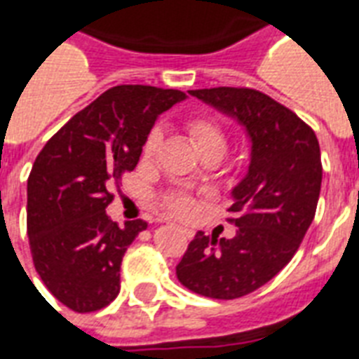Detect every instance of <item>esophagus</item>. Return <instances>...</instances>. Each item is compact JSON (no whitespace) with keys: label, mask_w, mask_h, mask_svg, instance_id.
I'll return each mask as SVG.
<instances>
[{"label":"esophagus","mask_w":359,"mask_h":359,"mask_svg":"<svg viewBox=\"0 0 359 359\" xmlns=\"http://www.w3.org/2000/svg\"><path fill=\"white\" fill-rule=\"evenodd\" d=\"M180 231H182V233H184L186 237H191V229H188V228H180Z\"/></svg>","instance_id":"1"}]
</instances>
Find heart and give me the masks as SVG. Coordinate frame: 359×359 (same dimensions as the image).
<instances>
[{"label":"heart","instance_id":"heart-1","mask_svg":"<svg viewBox=\"0 0 359 359\" xmlns=\"http://www.w3.org/2000/svg\"><path fill=\"white\" fill-rule=\"evenodd\" d=\"M186 131H188L191 143L201 156L212 152V154H218L222 158L224 152L228 150V131L218 120L210 118V116H191V118L186 120ZM160 141L161 131L158 128L150 130L143 143V158H152L160 147ZM161 203L171 215L179 216V218H190L196 212L198 199L188 191H171V194H165L161 198Z\"/></svg>","mask_w":359,"mask_h":359}]
</instances>
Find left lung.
Wrapping results in <instances>:
<instances>
[{
	"label": "left lung",
	"mask_w": 359,
	"mask_h": 359,
	"mask_svg": "<svg viewBox=\"0 0 359 359\" xmlns=\"http://www.w3.org/2000/svg\"><path fill=\"white\" fill-rule=\"evenodd\" d=\"M237 118L252 141L248 173L235 186L233 239L198 231L177 265L182 286L212 299H237L288 264L313 224L322 186L313 128L288 107L252 88L190 90Z\"/></svg>",
	"instance_id": "8db88e82"
}]
</instances>
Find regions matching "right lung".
I'll return each mask as SVG.
<instances>
[{
    "label": "right lung",
    "mask_w": 359,
    "mask_h": 359,
    "mask_svg": "<svg viewBox=\"0 0 359 359\" xmlns=\"http://www.w3.org/2000/svg\"><path fill=\"white\" fill-rule=\"evenodd\" d=\"M180 90L120 84L60 128L27 179V237L35 271L75 313L107 307L120 292V264L144 220L122 228L107 216L113 188L133 171L158 114Z\"/></svg>",
    "instance_id": "obj_1"
}]
</instances>
